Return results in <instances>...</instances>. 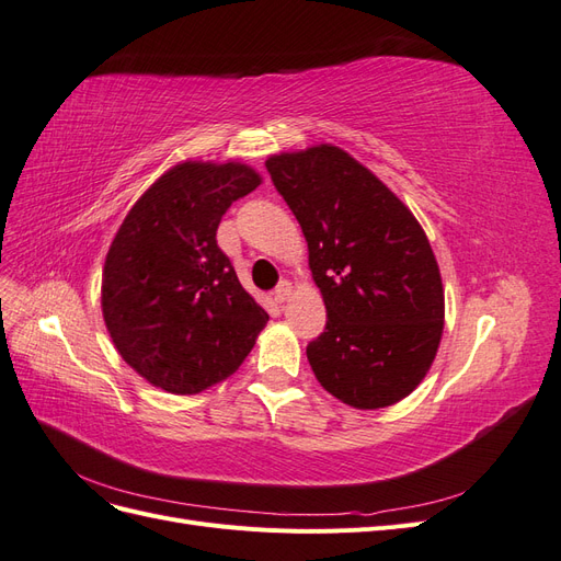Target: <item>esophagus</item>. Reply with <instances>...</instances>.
I'll list each match as a JSON object with an SVG mask.
<instances>
[{"instance_id": "1", "label": "esophagus", "mask_w": 561, "mask_h": 561, "mask_svg": "<svg viewBox=\"0 0 561 561\" xmlns=\"http://www.w3.org/2000/svg\"><path fill=\"white\" fill-rule=\"evenodd\" d=\"M290 295H293V283H287V280H283V283L276 287V290H274V299H276L278 304L290 299Z\"/></svg>"}]
</instances>
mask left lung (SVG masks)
<instances>
[{"label": "left lung", "mask_w": 561, "mask_h": 561, "mask_svg": "<svg viewBox=\"0 0 561 561\" xmlns=\"http://www.w3.org/2000/svg\"><path fill=\"white\" fill-rule=\"evenodd\" d=\"M309 243L328 325L307 346L320 386L381 410L428 375L445 330V287L428 236L388 186L334 145L266 159Z\"/></svg>", "instance_id": "obj_1"}]
</instances>
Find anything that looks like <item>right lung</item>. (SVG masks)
Returning <instances> with one entry per match:
<instances>
[{"mask_svg":"<svg viewBox=\"0 0 561 561\" xmlns=\"http://www.w3.org/2000/svg\"><path fill=\"white\" fill-rule=\"evenodd\" d=\"M260 184L243 161H180L135 201L107 250L100 304L112 344L165 393L231 377L266 325L215 239L231 203Z\"/></svg>","mask_w":561,"mask_h":561,"instance_id":"add662e5","label":"right lung"}]
</instances>
